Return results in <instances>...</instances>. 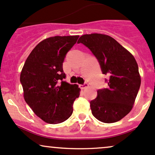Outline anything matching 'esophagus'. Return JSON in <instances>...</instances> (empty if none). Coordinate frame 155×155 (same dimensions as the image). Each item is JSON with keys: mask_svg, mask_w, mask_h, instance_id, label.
Wrapping results in <instances>:
<instances>
[{"mask_svg": "<svg viewBox=\"0 0 155 155\" xmlns=\"http://www.w3.org/2000/svg\"><path fill=\"white\" fill-rule=\"evenodd\" d=\"M88 86H89V84H88L87 82H85L84 84H81V89H86V88Z\"/></svg>", "mask_w": 155, "mask_h": 155, "instance_id": "esophagus-1", "label": "esophagus"}]
</instances>
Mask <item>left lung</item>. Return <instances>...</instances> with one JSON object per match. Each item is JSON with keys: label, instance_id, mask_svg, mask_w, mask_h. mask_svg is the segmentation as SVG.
Instances as JSON below:
<instances>
[{"label": "left lung", "instance_id": "obj_1", "mask_svg": "<svg viewBox=\"0 0 155 155\" xmlns=\"http://www.w3.org/2000/svg\"><path fill=\"white\" fill-rule=\"evenodd\" d=\"M82 43L95 55L104 74L109 76L108 87L98 90L91 101L92 114L104 123H115L133 107L140 86L138 65L131 53L113 37L102 34L84 35Z\"/></svg>", "mask_w": 155, "mask_h": 155}]
</instances>
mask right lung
Wrapping results in <instances>:
<instances>
[{
  "mask_svg": "<svg viewBox=\"0 0 155 155\" xmlns=\"http://www.w3.org/2000/svg\"><path fill=\"white\" fill-rule=\"evenodd\" d=\"M79 36L45 39L32 50L20 73L25 102L35 115L48 124L62 123L70 118L80 88L64 81L62 63Z\"/></svg>",
  "mask_w": 155,
  "mask_h": 155,
  "instance_id": "add662e5",
  "label": "right lung"
}]
</instances>
